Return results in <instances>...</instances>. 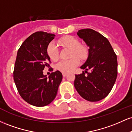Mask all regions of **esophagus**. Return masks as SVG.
<instances>
[{"instance_id":"obj_1","label":"esophagus","mask_w":132,"mask_h":132,"mask_svg":"<svg viewBox=\"0 0 132 132\" xmlns=\"http://www.w3.org/2000/svg\"><path fill=\"white\" fill-rule=\"evenodd\" d=\"M67 75H68V73H66V72H63V77H66Z\"/></svg>"}]
</instances>
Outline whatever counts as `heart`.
<instances>
[{"mask_svg":"<svg viewBox=\"0 0 132 132\" xmlns=\"http://www.w3.org/2000/svg\"><path fill=\"white\" fill-rule=\"evenodd\" d=\"M57 44L64 48L71 49L70 60H62L56 65L57 69L63 72H71L79 64V58L84 60L88 56V49L86 46L79 44L77 38L72 36H66L57 41ZM47 54L53 61H56L59 57V50L54 42H51L47 47Z\"/></svg>","mask_w":132,"mask_h":132,"instance_id":"1","label":"heart"}]
</instances>
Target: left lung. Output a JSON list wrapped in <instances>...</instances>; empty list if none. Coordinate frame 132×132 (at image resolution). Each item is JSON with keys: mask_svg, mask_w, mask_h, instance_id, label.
Returning <instances> with one entry per match:
<instances>
[{"mask_svg": "<svg viewBox=\"0 0 132 132\" xmlns=\"http://www.w3.org/2000/svg\"><path fill=\"white\" fill-rule=\"evenodd\" d=\"M77 34L89 48L88 57L81 67L85 72L75 75V87L84 99L99 101L108 95L116 82L117 55L109 40L97 31L86 28L79 30Z\"/></svg>", "mask_w": 132, "mask_h": 132, "instance_id": "obj_1", "label": "left lung"}]
</instances>
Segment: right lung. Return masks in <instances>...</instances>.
<instances>
[{"label":"right lung","instance_id":"add662e5","mask_svg":"<svg viewBox=\"0 0 132 132\" xmlns=\"http://www.w3.org/2000/svg\"><path fill=\"white\" fill-rule=\"evenodd\" d=\"M54 37L44 31L33 33L24 41L16 54L13 70L16 89L24 101L37 107L46 106L53 101L63 78L59 71L51 72L48 78L43 72L45 67H50L47 47Z\"/></svg>","mask_w":132,"mask_h":132}]
</instances>
